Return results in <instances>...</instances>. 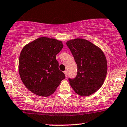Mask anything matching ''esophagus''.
<instances>
[{"label": "esophagus", "mask_w": 127, "mask_h": 127, "mask_svg": "<svg viewBox=\"0 0 127 127\" xmlns=\"http://www.w3.org/2000/svg\"><path fill=\"white\" fill-rule=\"evenodd\" d=\"M64 74H65V76H67V70H65L64 72Z\"/></svg>", "instance_id": "obj_1"}]
</instances>
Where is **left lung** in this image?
<instances>
[{
    "label": "left lung",
    "mask_w": 127,
    "mask_h": 127,
    "mask_svg": "<svg viewBox=\"0 0 127 127\" xmlns=\"http://www.w3.org/2000/svg\"><path fill=\"white\" fill-rule=\"evenodd\" d=\"M66 45L78 67L76 76L68 78L70 85L79 95H91L105 80L107 70L105 55L98 47L84 39L68 40Z\"/></svg>",
    "instance_id": "8db88e82"
}]
</instances>
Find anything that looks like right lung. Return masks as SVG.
Instances as JSON below:
<instances>
[{
	"label": "right lung",
	"mask_w": 127,
	"mask_h": 127,
	"mask_svg": "<svg viewBox=\"0 0 127 127\" xmlns=\"http://www.w3.org/2000/svg\"><path fill=\"white\" fill-rule=\"evenodd\" d=\"M63 48L62 41L46 37H39L23 48L19 59V73L29 91L42 97L54 93L65 78L56 60Z\"/></svg>",
	"instance_id": "right-lung-1"
}]
</instances>
